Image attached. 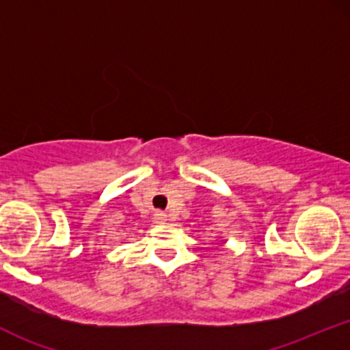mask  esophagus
<instances>
[{
	"label": "esophagus",
	"instance_id": "obj_1",
	"mask_svg": "<svg viewBox=\"0 0 350 350\" xmlns=\"http://www.w3.org/2000/svg\"><path fill=\"white\" fill-rule=\"evenodd\" d=\"M154 220H156V224H164L167 220V215L164 214V212H156Z\"/></svg>",
	"mask_w": 350,
	"mask_h": 350
}]
</instances>
